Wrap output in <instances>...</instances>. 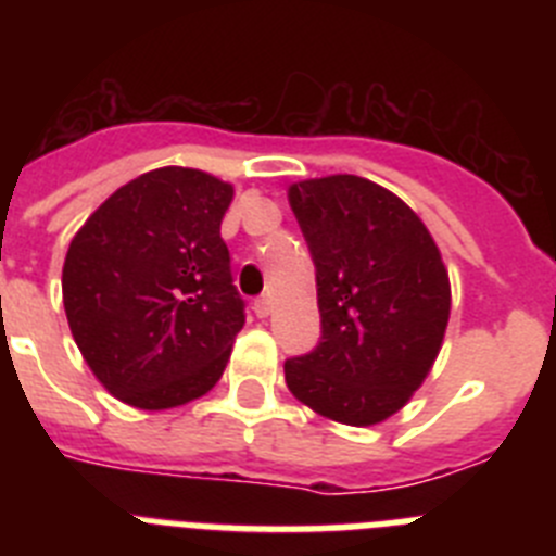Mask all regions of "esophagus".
I'll list each match as a JSON object with an SVG mask.
<instances>
[{
    "label": "esophagus",
    "mask_w": 556,
    "mask_h": 556,
    "mask_svg": "<svg viewBox=\"0 0 556 556\" xmlns=\"http://www.w3.org/2000/svg\"><path fill=\"white\" fill-rule=\"evenodd\" d=\"M253 312L258 314V317H269V312H273V301H269V298H258V301L253 303Z\"/></svg>",
    "instance_id": "esophagus-1"
}]
</instances>
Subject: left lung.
Masks as SVG:
<instances>
[{"instance_id":"8db88e82","label":"left lung","mask_w":556,"mask_h":556,"mask_svg":"<svg viewBox=\"0 0 556 556\" xmlns=\"http://www.w3.org/2000/svg\"><path fill=\"white\" fill-rule=\"evenodd\" d=\"M317 267L320 345L287 358L301 404L376 426L409 404L443 348L451 281L424 219L384 186L328 175L289 186Z\"/></svg>"}]
</instances>
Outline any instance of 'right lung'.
Instances as JSON below:
<instances>
[{"label":"right lung","instance_id":"right-lung-1","mask_svg":"<svg viewBox=\"0 0 556 556\" xmlns=\"http://www.w3.org/2000/svg\"><path fill=\"white\" fill-rule=\"evenodd\" d=\"M230 200L208 172L161 166L113 191L68 244V328L122 404L175 409L223 378L244 326L219 236Z\"/></svg>","mask_w":556,"mask_h":556}]
</instances>
